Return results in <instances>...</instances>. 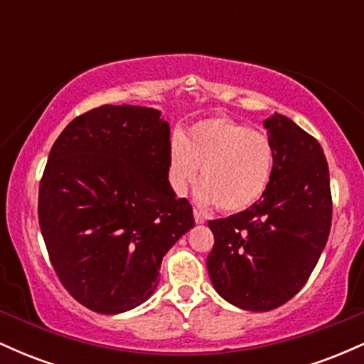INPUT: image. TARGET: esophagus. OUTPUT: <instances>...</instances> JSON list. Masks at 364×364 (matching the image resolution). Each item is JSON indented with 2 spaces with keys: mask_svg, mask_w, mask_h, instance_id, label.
Returning <instances> with one entry per match:
<instances>
[{
  "mask_svg": "<svg viewBox=\"0 0 364 364\" xmlns=\"http://www.w3.org/2000/svg\"><path fill=\"white\" fill-rule=\"evenodd\" d=\"M193 217H195V223L196 224H205V215H203V214H200V212L198 210H195L193 212Z\"/></svg>",
  "mask_w": 364,
  "mask_h": 364,
  "instance_id": "obj_1",
  "label": "esophagus"
}]
</instances>
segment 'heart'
Masks as SVG:
<instances>
[{"instance_id":"heart-1","label":"heart","mask_w":364,"mask_h":364,"mask_svg":"<svg viewBox=\"0 0 364 364\" xmlns=\"http://www.w3.org/2000/svg\"><path fill=\"white\" fill-rule=\"evenodd\" d=\"M196 203L225 214L248 210L265 195L274 173L269 136L225 116L196 121L169 145L168 179L176 195L198 181Z\"/></svg>"}]
</instances>
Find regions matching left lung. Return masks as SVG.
Here are the masks:
<instances>
[{
	"label": "left lung",
	"instance_id": "1",
	"mask_svg": "<svg viewBox=\"0 0 364 364\" xmlns=\"http://www.w3.org/2000/svg\"><path fill=\"white\" fill-rule=\"evenodd\" d=\"M274 147L265 195L248 210L208 223L214 248L207 269L217 294L248 311H270L306 284L332 223L327 159L294 121L263 119Z\"/></svg>",
	"mask_w": 364,
	"mask_h": 364
}]
</instances>
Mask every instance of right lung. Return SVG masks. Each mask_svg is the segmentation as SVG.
Segmentation results:
<instances>
[{"instance_id": "1", "label": "right lung", "mask_w": 364, "mask_h": 364, "mask_svg": "<svg viewBox=\"0 0 364 364\" xmlns=\"http://www.w3.org/2000/svg\"><path fill=\"white\" fill-rule=\"evenodd\" d=\"M169 123L147 106H101L54 141L39 186V225L66 291L92 311L145 303L164 255L195 225L168 179Z\"/></svg>"}]
</instances>
